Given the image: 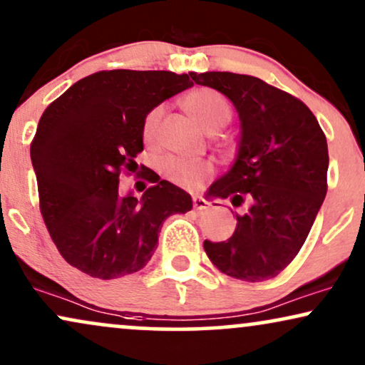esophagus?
Wrapping results in <instances>:
<instances>
[{
	"mask_svg": "<svg viewBox=\"0 0 365 365\" xmlns=\"http://www.w3.org/2000/svg\"><path fill=\"white\" fill-rule=\"evenodd\" d=\"M193 207H195V210H205L209 209V202L202 197H193Z\"/></svg>",
	"mask_w": 365,
	"mask_h": 365,
	"instance_id": "esophagus-1",
	"label": "esophagus"
}]
</instances>
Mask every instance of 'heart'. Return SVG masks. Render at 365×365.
<instances>
[{
  "instance_id": "1",
  "label": "heart",
  "mask_w": 365,
  "mask_h": 365,
  "mask_svg": "<svg viewBox=\"0 0 365 365\" xmlns=\"http://www.w3.org/2000/svg\"><path fill=\"white\" fill-rule=\"evenodd\" d=\"M183 108L195 123L207 133H217L219 129L227 126L232 118L229 101L220 92L209 87L192 91L183 99ZM163 114V109L155 108L146 114L143 121V138L145 141H151L155 138L156 128ZM160 170L168 180L178 185H195L212 173V165L209 161H190L177 158V156H167L160 161Z\"/></svg>"
}]
</instances>
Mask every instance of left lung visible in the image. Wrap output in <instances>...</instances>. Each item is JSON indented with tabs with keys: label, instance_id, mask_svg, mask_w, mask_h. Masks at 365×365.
Masks as SVG:
<instances>
[{
	"label": "left lung",
	"instance_id": "left-lung-1",
	"mask_svg": "<svg viewBox=\"0 0 365 365\" xmlns=\"http://www.w3.org/2000/svg\"><path fill=\"white\" fill-rule=\"evenodd\" d=\"M198 86L224 94L239 121L232 167L209 188L232 204L247 200L237 227L224 242H204L209 259L244 281L274 278L307 241L327 195L329 148L313 113L288 92L252 76L190 72Z\"/></svg>",
	"mask_w": 365,
	"mask_h": 365
}]
</instances>
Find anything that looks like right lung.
<instances>
[{
	"label": "right lung",
	"mask_w": 365,
	"mask_h": 365,
	"mask_svg": "<svg viewBox=\"0 0 365 365\" xmlns=\"http://www.w3.org/2000/svg\"><path fill=\"white\" fill-rule=\"evenodd\" d=\"M190 73L103 71L63 92L41 114L30 156L40 210L68 264L101 279L133 274L153 256L165 219L192 210V197L153 180L141 197L119 190L143 151V121L193 86Z\"/></svg>",
	"instance_id": "add662e5"
}]
</instances>
